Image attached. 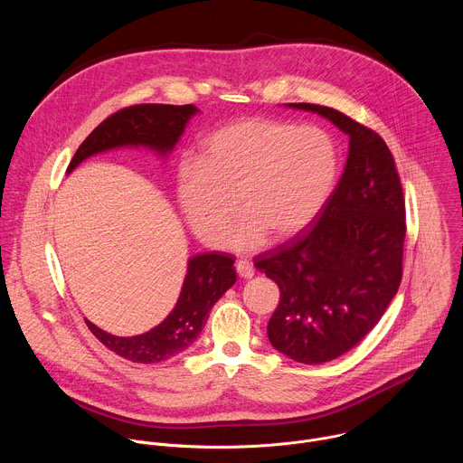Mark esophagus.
<instances>
[{"mask_svg": "<svg viewBox=\"0 0 463 463\" xmlns=\"http://www.w3.org/2000/svg\"><path fill=\"white\" fill-rule=\"evenodd\" d=\"M236 271L241 279H252L254 277V269L250 266V261H247V260H238L236 261Z\"/></svg>", "mask_w": 463, "mask_h": 463, "instance_id": "esophagus-1", "label": "esophagus"}]
</instances>
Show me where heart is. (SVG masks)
<instances>
[{
	"label": "heart",
	"mask_w": 463,
	"mask_h": 463,
	"mask_svg": "<svg viewBox=\"0 0 463 463\" xmlns=\"http://www.w3.org/2000/svg\"><path fill=\"white\" fill-rule=\"evenodd\" d=\"M337 177V154L326 131L293 128L275 118H241L222 126L200 145L197 161L175 174L179 211L203 243L218 247L234 220L245 216L229 238L240 252L304 231L322 211Z\"/></svg>",
	"instance_id": "1"
}]
</instances>
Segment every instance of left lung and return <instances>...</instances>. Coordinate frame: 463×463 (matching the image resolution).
<instances>
[{"label":"left lung","instance_id":"1","mask_svg":"<svg viewBox=\"0 0 463 463\" xmlns=\"http://www.w3.org/2000/svg\"><path fill=\"white\" fill-rule=\"evenodd\" d=\"M286 108L317 113L350 137L345 172L311 231L254 261L280 288L269 343L297 363L322 364L350 352L398 293L405 200L393 157L375 131L334 108Z\"/></svg>","mask_w":463,"mask_h":463}]
</instances>
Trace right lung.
I'll return each mask as SVG.
<instances>
[{
	"label": "right lung",
	"mask_w": 463,
	"mask_h": 463,
	"mask_svg": "<svg viewBox=\"0 0 463 463\" xmlns=\"http://www.w3.org/2000/svg\"><path fill=\"white\" fill-rule=\"evenodd\" d=\"M197 113L200 109L192 104H139L124 108L91 131L73 156L68 174L86 159L118 148H145L166 159L179 143L188 120ZM232 263L234 258L231 254L218 250L188 258L186 275L174 309L146 334L118 337L104 332L88 318L86 324L104 346L128 361L141 364L168 361L197 339L213 306L234 286L236 271Z\"/></svg>",
	"instance_id": "add662e5"
}]
</instances>
